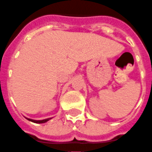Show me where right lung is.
<instances>
[{"label":"right lung","mask_w":152,"mask_h":152,"mask_svg":"<svg viewBox=\"0 0 152 152\" xmlns=\"http://www.w3.org/2000/svg\"><path fill=\"white\" fill-rule=\"evenodd\" d=\"M29 121H30V122H34V123H45V122H48V120L50 119V118H47V119H44V120H33V119H30V118H27Z\"/></svg>","instance_id":"add662e5"}]
</instances>
